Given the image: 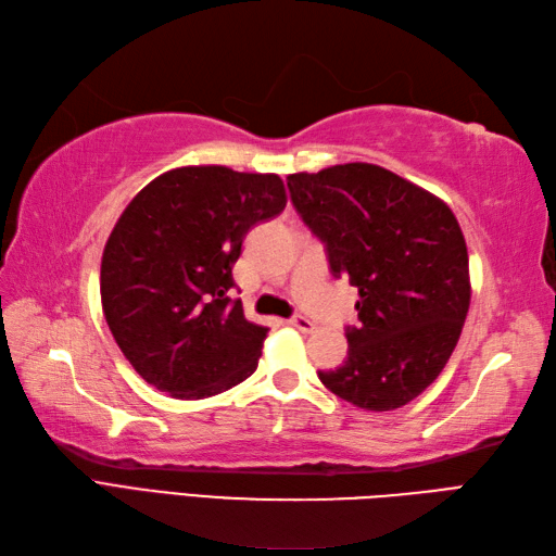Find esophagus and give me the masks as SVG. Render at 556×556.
I'll use <instances>...</instances> for the list:
<instances>
[{
	"instance_id": "34e87169",
	"label": "esophagus",
	"mask_w": 556,
	"mask_h": 556,
	"mask_svg": "<svg viewBox=\"0 0 556 556\" xmlns=\"http://www.w3.org/2000/svg\"><path fill=\"white\" fill-rule=\"evenodd\" d=\"M290 326L292 328H298V330H302V332H309V330H314L316 328V324L312 318H306V316H294V318H290Z\"/></svg>"
}]
</instances>
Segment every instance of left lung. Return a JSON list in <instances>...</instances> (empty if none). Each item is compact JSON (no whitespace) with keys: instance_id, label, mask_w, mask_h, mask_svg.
Wrapping results in <instances>:
<instances>
[{"instance_id":"1","label":"left lung","mask_w":556,"mask_h":556,"mask_svg":"<svg viewBox=\"0 0 556 556\" xmlns=\"http://www.w3.org/2000/svg\"><path fill=\"white\" fill-rule=\"evenodd\" d=\"M292 204L326 244L336 278L359 290L348 362L318 371L340 400L392 412L433 382L471 304L468 252L452 208L376 164L288 176Z\"/></svg>"}]
</instances>
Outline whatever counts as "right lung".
I'll use <instances>...</instances> for the list:
<instances>
[{"label": "right lung", "mask_w": 556, "mask_h": 556, "mask_svg": "<svg viewBox=\"0 0 556 556\" xmlns=\"http://www.w3.org/2000/svg\"><path fill=\"white\" fill-rule=\"evenodd\" d=\"M288 204L276 174L166 170L132 197L102 254V309L123 356L176 400L226 392L256 371L266 326L230 300L232 264L256 224Z\"/></svg>", "instance_id": "1"}]
</instances>
